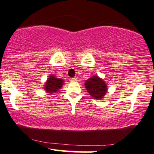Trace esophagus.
I'll return each mask as SVG.
<instances>
[{
  "instance_id": "obj_1",
  "label": "esophagus",
  "mask_w": 154,
  "mask_h": 154,
  "mask_svg": "<svg viewBox=\"0 0 154 154\" xmlns=\"http://www.w3.org/2000/svg\"><path fill=\"white\" fill-rule=\"evenodd\" d=\"M77 77H72V78H71V80L72 81H77Z\"/></svg>"
}]
</instances>
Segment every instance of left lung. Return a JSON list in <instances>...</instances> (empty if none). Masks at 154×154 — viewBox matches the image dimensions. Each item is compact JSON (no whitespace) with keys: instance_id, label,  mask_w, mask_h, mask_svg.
Instances as JSON below:
<instances>
[{"instance_id":"8db88e82","label":"left lung","mask_w":154,"mask_h":154,"mask_svg":"<svg viewBox=\"0 0 154 154\" xmlns=\"http://www.w3.org/2000/svg\"><path fill=\"white\" fill-rule=\"evenodd\" d=\"M85 87L93 98L101 100L107 92V85L98 76H93L85 83Z\"/></svg>"}]
</instances>
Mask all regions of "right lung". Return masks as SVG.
<instances>
[{
  "instance_id": "obj_1",
  "label": "right lung",
  "mask_w": 154,
  "mask_h": 154,
  "mask_svg": "<svg viewBox=\"0 0 154 154\" xmlns=\"http://www.w3.org/2000/svg\"><path fill=\"white\" fill-rule=\"evenodd\" d=\"M63 80L62 79L58 78L54 75H51L48 78V80L45 83L44 89L48 93H55V92L59 91L61 88L63 86Z\"/></svg>"
}]
</instances>
